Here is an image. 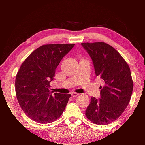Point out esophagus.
<instances>
[{
    "instance_id": "1",
    "label": "esophagus",
    "mask_w": 145,
    "mask_h": 145,
    "mask_svg": "<svg viewBox=\"0 0 145 145\" xmlns=\"http://www.w3.org/2000/svg\"><path fill=\"white\" fill-rule=\"evenodd\" d=\"M78 95H79V94L75 93V92H72V93H71V96H72V97H76Z\"/></svg>"
}]
</instances>
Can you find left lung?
Masks as SVG:
<instances>
[{
  "mask_svg": "<svg viewBox=\"0 0 145 145\" xmlns=\"http://www.w3.org/2000/svg\"><path fill=\"white\" fill-rule=\"evenodd\" d=\"M81 45L92 59L96 76L105 82L100 86L101 98H91L85 115L96 125H108L123 113L130 102L133 89L130 68L119 52L106 43Z\"/></svg>",
  "mask_w": 145,
  "mask_h": 145,
  "instance_id": "1",
  "label": "left lung"
}]
</instances>
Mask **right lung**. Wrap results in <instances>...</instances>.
Masks as SVG:
<instances>
[{"instance_id": "1", "label": "right lung", "mask_w": 145, "mask_h": 145, "mask_svg": "<svg viewBox=\"0 0 145 145\" xmlns=\"http://www.w3.org/2000/svg\"><path fill=\"white\" fill-rule=\"evenodd\" d=\"M74 44H50L34 50L20 66L15 91L22 110L33 121L50 123L59 118L71 94L52 93L49 88L55 70Z\"/></svg>"}]
</instances>
